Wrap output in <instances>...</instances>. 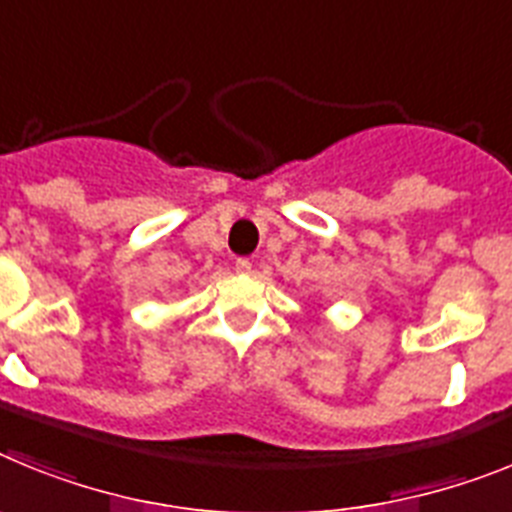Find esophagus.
I'll return each instance as SVG.
<instances>
[{
    "instance_id": "34e87169",
    "label": "esophagus",
    "mask_w": 512,
    "mask_h": 512,
    "mask_svg": "<svg viewBox=\"0 0 512 512\" xmlns=\"http://www.w3.org/2000/svg\"><path fill=\"white\" fill-rule=\"evenodd\" d=\"M234 270H237L239 275H247V273H252V262L247 260V257H239V260H237V265H234Z\"/></svg>"
}]
</instances>
